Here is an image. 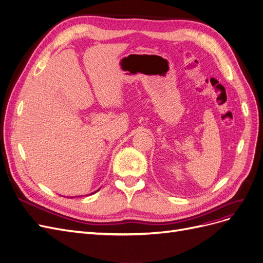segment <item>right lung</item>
Here are the masks:
<instances>
[{
    "label": "right lung",
    "mask_w": 263,
    "mask_h": 263,
    "mask_svg": "<svg viewBox=\"0 0 263 263\" xmlns=\"http://www.w3.org/2000/svg\"><path fill=\"white\" fill-rule=\"evenodd\" d=\"M99 190H100V189H98L97 191H99ZM97 191H95V192H97ZM95 192H92V193H91V195H93V193H95Z\"/></svg>",
    "instance_id": "1"
}]
</instances>
